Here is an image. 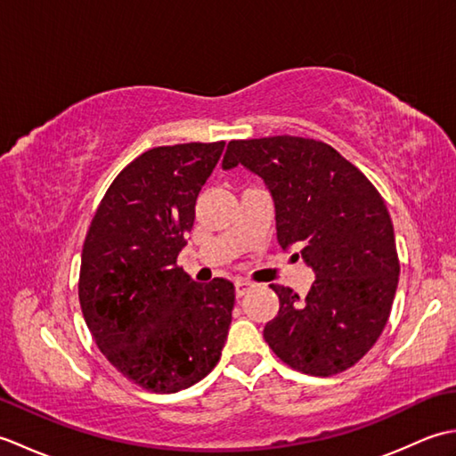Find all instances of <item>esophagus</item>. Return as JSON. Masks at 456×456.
Returning a JSON list of instances; mask_svg holds the SVG:
<instances>
[{
    "mask_svg": "<svg viewBox=\"0 0 456 456\" xmlns=\"http://www.w3.org/2000/svg\"><path fill=\"white\" fill-rule=\"evenodd\" d=\"M250 289H253V284L247 282V280H237L235 282V294L237 297H243L245 294H248Z\"/></svg>",
    "mask_w": 456,
    "mask_h": 456,
    "instance_id": "1",
    "label": "esophagus"
}]
</instances>
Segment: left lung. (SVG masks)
<instances>
[{
	"mask_svg": "<svg viewBox=\"0 0 456 456\" xmlns=\"http://www.w3.org/2000/svg\"><path fill=\"white\" fill-rule=\"evenodd\" d=\"M239 164L263 178L273 196L280 247H297L315 274L305 297L270 284L280 309L265 327L268 346L304 374L346 370L382 335L398 288L394 225L382 196L322 141L289 134L231 141L221 167Z\"/></svg>",
	"mask_w": 456,
	"mask_h": 456,
	"instance_id": "8db88e82",
	"label": "left lung"
}]
</instances>
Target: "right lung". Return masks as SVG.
Wrapping results in <instances>:
<instances>
[{"instance_id":"add662e5","label":"right lung","mask_w":456,"mask_h":456,"mask_svg":"<svg viewBox=\"0 0 456 456\" xmlns=\"http://www.w3.org/2000/svg\"><path fill=\"white\" fill-rule=\"evenodd\" d=\"M223 147L142 152L105 191L84 240L86 325L105 358L144 390L190 388L213 370L227 341L235 286L225 278L198 284L176 266Z\"/></svg>"}]
</instances>
